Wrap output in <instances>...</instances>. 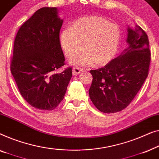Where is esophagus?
<instances>
[{"mask_svg":"<svg viewBox=\"0 0 159 159\" xmlns=\"http://www.w3.org/2000/svg\"><path fill=\"white\" fill-rule=\"evenodd\" d=\"M83 71V69L80 68H78V67H74V68H73V74L74 75H79L80 74V73H81Z\"/></svg>","mask_w":159,"mask_h":159,"instance_id":"34e87169","label":"esophagus"}]
</instances>
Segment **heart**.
<instances>
[{
	"mask_svg": "<svg viewBox=\"0 0 159 159\" xmlns=\"http://www.w3.org/2000/svg\"><path fill=\"white\" fill-rule=\"evenodd\" d=\"M121 36L117 24L102 17L91 16L77 19L70 27L64 29L60 42L69 58L77 55L84 47V52L73 60L75 66H103L115 57Z\"/></svg>",
	"mask_w": 159,
	"mask_h": 159,
	"instance_id": "heart-1",
	"label": "heart"
}]
</instances>
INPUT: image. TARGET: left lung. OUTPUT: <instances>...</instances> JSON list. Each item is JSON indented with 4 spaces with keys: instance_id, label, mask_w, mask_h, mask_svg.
<instances>
[{
    "instance_id": "left-lung-1",
    "label": "left lung",
    "mask_w": 159,
    "mask_h": 159,
    "mask_svg": "<svg viewBox=\"0 0 159 159\" xmlns=\"http://www.w3.org/2000/svg\"><path fill=\"white\" fill-rule=\"evenodd\" d=\"M128 48L103 68L90 71L89 97L104 113H115L128 106L148 75L151 62L148 37L140 26L127 29Z\"/></svg>"
}]
</instances>
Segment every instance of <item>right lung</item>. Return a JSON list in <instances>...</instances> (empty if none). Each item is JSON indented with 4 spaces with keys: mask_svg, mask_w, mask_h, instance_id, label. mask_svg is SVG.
<instances>
[{
    "mask_svg": "<svg viewBox=\"0 0 159 159\" xmlns=\"http://www.w3.org/2000/svg\"><path fill=\"white\" fill-rule=\"evenodd\" d=\"M62 22L57 8H42L22 24L14 40L11 72L24 99L40 110L56 108L72 77L71 67L55 73L65 65Z\"/></svg>",
    "mask_w": 159,
    "mask_h": 159,
    "instance_id": "right-lung-1",
    "label": "right lung"
}]
</instances>
